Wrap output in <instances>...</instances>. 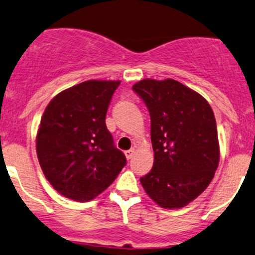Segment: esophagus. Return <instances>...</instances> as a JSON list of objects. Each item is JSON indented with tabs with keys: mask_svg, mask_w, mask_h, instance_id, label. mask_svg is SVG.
Listing matches in <instances>:
<instances>
[{
	"mask_svg": "<svg viewBox=\"0 0 255 255\" xmlns=\"http://www.w3.org/2000/svg\"><path fill=\"white\" fill-rule=\"evenodd\" d=\"M134 153H135V150L134 149H130V150H128V151H126L125 152V155H126V157H127V159H130L134 156Z\"/></svg>",
	"mask_w": 255,
	"mask_h": 255,
	"instance_id": "1",
	"label": "esophagus"
}]
</instances>
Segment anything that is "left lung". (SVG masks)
Listing matches in <instances>:
<instances>
[{"mask_svg":"<svg viewBox=\"0 0 255 255\" xmlns=\"http://www.w3.org/2000/svg\"><path fill=\"white\" fill-rule=\"evenodd\" d=\"M133 91L149 109L155 158L141 185L162 208L185 207L205 191L219 164L213 110L201 94L172 78H145Z\"/></svg>","mask_w":255,"mask_h":255,"instance_id":"left-lung-1","label":"left lung"}]
</instances>
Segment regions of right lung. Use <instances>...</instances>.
<instances>
[{
	"label": "right lung",
	"mask_w": 255,
	"mask_h": 255,
	"mask_svg": "<svg viewBox=\"0 0 255 255\" xmlns=\"http://www.w3.org/2000/svg\"><path fill=\"white\" fill-rule=\"evenodd\" d=\"M120 83L86 81L60 92L44 110L36 136L38 162L50 185L65 197L93 200L126 166L105 125Z\"/></svg>",
	"instance_id": "1"
}]
</instances>
